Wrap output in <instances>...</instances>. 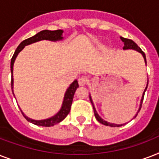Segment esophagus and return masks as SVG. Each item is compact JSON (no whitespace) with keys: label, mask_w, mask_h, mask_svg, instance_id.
Masks as SVG:
<instances>
[{"label":"esophagus","mask_w":159,"mask_h":159,"mask_svg":"<svg viewBox=\"0 0 159 159\" xmlns=\"http://www.w3.org/2000/svg\"><path fill=\"white\" fill-rule=\"evenodd\" d=\"M87 81H88V80H87V78H86V77H84V76L80 77V78H79V80H78L79 84H80V86L85 85L86 83H87Z\"/></svg>","instance_id":"1"}]
</instances>
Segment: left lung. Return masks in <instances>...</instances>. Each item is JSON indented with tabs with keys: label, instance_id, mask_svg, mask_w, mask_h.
<instances>
[{
	"label": "left lung",
	"instance_id": "8db88e82",
	"mask_svg": "<svg viewBox=\"0 0 159 159\" xmlns=\"http://www.w3.org/2000/svg\"><path fill=\"white\" fill-rule=\"evenodd\" d=\"M121 40L124 42V48H123V50H136L138 52H139L141 55H143V57L144 59V62H145V65L147 66V61H146V56H145V54L143 53V51H142V50L140 49V47L139 45L134 42V41H133L132 40H129V39H126V38H124V37H120ZM148 82H147V85H146V88H145L144 91H143V95H142V99L140 100V104H139V110H138L137 114L134 117V119L136 118L137 116V114H139V112L140 109H141V107H142V103H143V97H144V93L146 89L148 88ZM89 99H90V102L92 105H93V112H94V116L96 118V119L100 123V124H104V125H106V126H110V127H120L122 125H124V124H113V123H109L108 121H105L104 119H103L101 117L99 116V114H98V112L96 111V109H95V107H94V104H93V102L92 100V98H91V95L89 94Z\"/></svg>",
	"mask_w": 159,
	"mask_h": 159
}]
</instances>
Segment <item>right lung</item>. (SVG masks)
<instances>
[{"instance_id":"1","label":"right lung","mask_w":159,"mask_h":159,"mask_svg":"<svg viewBox=\"0 0 159 159\" xmlns=\"http://www.w3.org/2000/svg\"><path fill=\"white\" fill-rule=\"evenodd\" d=\"M63 33H64V30H41V31H40L39 33H37L36 35H35L34 36H32V37L28 38L26 40H23V41L20 44L19 46L16 48V50L15 51L14 55L12 56L11 61V89L13 94H14V90H13V88H14L13 66H14L15 60L16 59L18 54L24 49L25 46L30 45V44H33V43L35 42H38V41H40V40H50V41H60V40H62L63 39H64V37H63ZM77 88H79V84L77 80H74L73 83L70 84V85L69 86V88L66 89L65 96H64V99H63L62 106H61L60 110H59L58 113H56L54 116L50 117V118H48V119H40V120L32 119H30V118H29V117H27L26 115L22 112L20 108V111H21L23 116H24L27 121L30 122V123H32V124H35V125H39V126L43 127L54 126L55 124H59L60 122L62 121L63 119H66V117L69 114V113L70 111L71 104H72V102H73L74 95H75V93ZM15 98H16V97H15Z\"/></svg>"}]
</instances>
